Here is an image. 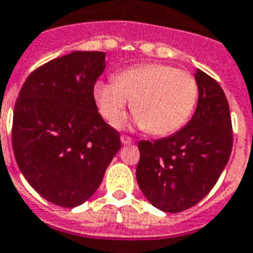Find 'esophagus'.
Wrapping results in <instances>:
<instances>
[{"mask_svg": "<svg viewBox=\"0 0 253 253\" xmlns=\"http://www.w3.org/2000/svg\"><path fill=\"white\" fill-rule=\"evenodd\" d=\"M121 142H122V144H125V146H127V144H131V143H132V139H131L130 136H126V135H122V136H121Z\"/></svg>", "mask_w": 253, "mask_h": 253, "instance_id": "obj_1", "label": "esophagus"}]
</instances>
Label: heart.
<instances>
[{
  "label": "heart",
  "mask_w": 253,
  "mask_h": 253,
  "mask_svg": "<svg viewBox=\"0 0 253 253\" xmlns=\"http://www.w3.org/2000/svg\"><path fill=\"white\" fill-rule=\"evenodd\" d=\"M94 101L106 121L115 122L132 102V125L155 135L182 128L195 109L199 87L187 71L163 63L139 65L122 71L115 81H98ZM123 126L125 122H118Z\"/></svg>",
  "instance_id": "obj_1"
}]
</instances>
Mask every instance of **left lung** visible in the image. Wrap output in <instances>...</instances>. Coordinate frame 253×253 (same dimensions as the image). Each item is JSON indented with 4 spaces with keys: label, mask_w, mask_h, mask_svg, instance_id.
<instances>
[{
    "label": "left lung",
    "mask_w": 253,
    "mask_h": 253,
    "mask_svg": "<svg viewBox=\"0 0 253 253\" xmlns=\"http://www.w3.org/2000/svg\"><path fill=\"white\" fill-rule=\"evenodd\" d=\"M198 105L182 130L140 140L136 180L146 199L165 212L194 207L216 184L232 151V125L223 88L196 70Z\"/></svg>",
    "instance_id": "1"
}]
</instances>
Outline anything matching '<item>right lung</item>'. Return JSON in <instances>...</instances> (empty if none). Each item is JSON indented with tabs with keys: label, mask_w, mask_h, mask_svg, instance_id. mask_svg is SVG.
<instances>
[{
	"label": "right lung",
	"mask_w": 253,
	"mask_h": 253,
	"mask_svg": "<svg viewBox=\"0 0 253 253\" xmlns=\"http://www.w3.org/2000/svg\"><path fill=\"white\" fill-rule=\"evenodd\" d=\"M102 51H73L33 71L15 102L11 143L21 172L47 202L74 208L101 186L121 150L119 132L98 113L94 84Z\"/></svg>",
	"instance_id": "add662e5"
}]
</instances>
